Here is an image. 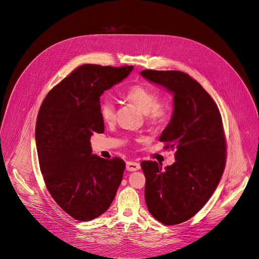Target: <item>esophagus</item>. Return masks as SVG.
Listing matches in <instances>:
<instances>
[{
    "instance_id": "obj_1",
    "label": "esophagus",
    "mask_w": 259,
    "mask_h": 259,
    "mask_svg": "<svg viewBox=\"0 0 259 259\" xmlns=\"http://www.w3.org/2000/svg\"><path fill=\"white\" fill-rule=\"evenodd\" d=\"M139 168H140V164L139 163H136V162H132V161H128L127 163H126V169L128 170V171H137V170H139Z\"/></svg>"
}]
</instances>
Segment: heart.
<instances>
[{
    "instance_id": "heart-1",
    "label": "heart",
    "mask_w": 259,
    "mask_h": 259,
    "mask_svg": "<svg viewBox=\"0 0 259 259\" xmlns=\"http://www.w3.org/2000/svg\"><path fill=\"white\" fill-rule=\"evenodd\" d=\"M125 98L133 102L152 122L164 121L170 112L167 101H159V94L155 90L142 85L131 86L124 94ZM99 114L105 123H110L116 117L115 103L109 98H104L99 104Z\"/></svg>"
}]
</instances>
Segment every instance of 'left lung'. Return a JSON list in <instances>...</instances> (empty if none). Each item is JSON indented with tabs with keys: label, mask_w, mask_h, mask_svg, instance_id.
I'll list each match as a JSON object with an SVG mask.
<instances>
[{
	"label": "left lung",
	"mask_w": 259,
	"mask_h": 259,
	"mask_svg": "<svg viewBox=\"0 0 259 259\" xmlns=\"http://www.w3.org/2000/svg\"><path fill=\"white\" fill-rule=\"evenodd\" d=\"M140 75L173 95V113L160 141L175 149V162L162 168L143 161L144 197L163 225L192 218L210 199L226 165V140L219 109L205 89L179 70L145 69Z\"/></svg>",
	"instance_id": "8db88e82"
}]
</instances>
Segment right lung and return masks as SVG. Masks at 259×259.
<instances>
[{
	"label": "right lung",
	"instance_id": "1",
	"mask_svg": "<svg viewBox=\"0 0 259 259\" xmlns=\"http://www.w3.org/2000/svg\"><path fill=\"white\" fill-rule=\"evenodd\" d=\"M132 70V65L84 64L56 85L40 107L35 143L41 172L54 201L77 220L103 214L122 182L125 162L93 155L90 138L104 131L100 96Z\"/></svg>",
	"mask_w": 259,
	"mask_h": 259
}]
</instances>
